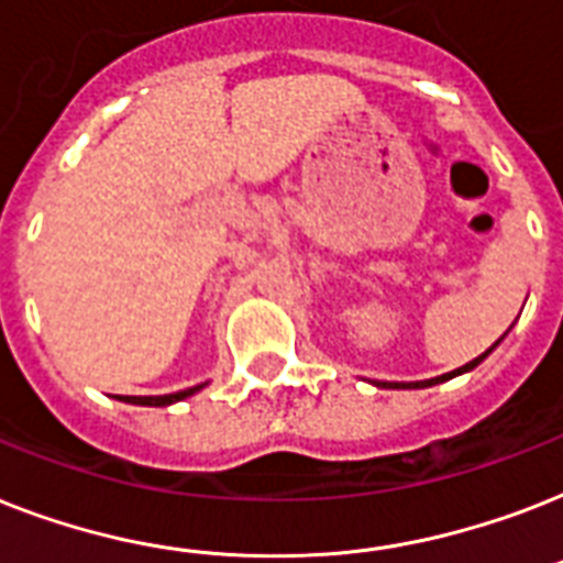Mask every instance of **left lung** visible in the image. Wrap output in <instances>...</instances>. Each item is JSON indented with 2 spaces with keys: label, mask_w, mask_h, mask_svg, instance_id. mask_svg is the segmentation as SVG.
Segmentation results:
<instances>
[{
  "label": "left lung",
  "mask_w": 563,
  "mask_h": 563,
  "mask_svg": "<svg viewBox=\"0 0 563 563\" xmlns=\"http://www.w3.org/2000/svg\"><path fill=\"white\" fill-rule=\"evenodd\" d=\"M495 346H497V344H495ZM495 346H492V350H495ZM492 350H486V353H483V355H477V358H474V361H468L465 367L451 369V373H445V376L428 378V382H382V387H396V390H401V387H405V390H416V387H433V385H440V382H448V378H454V376H460V373H468V369L477 367L479 361L486 358V355L492 353Z\"/></svg>",
  "instance_id": "obj_1"
}]
</instances>
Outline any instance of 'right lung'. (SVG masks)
<instances>
[{"mask_svg": "<svg viewBox=\"0 0 563 563\" xmlns=\"http://www.w3.org/2000/svg\"><path fill=\"white\" fill-rule=\"evenodd\" d=\"M205 385L187 387V390L178 393H167V396H118L121 401H130V405H144V408H164V405H173V401H181L187 396H194L196 390H202Z\"/></svg>", "mask_w": 563, "mask_h": 563, "instance_id": "right-lung-1", "label": "right lung"}]
</instances>
